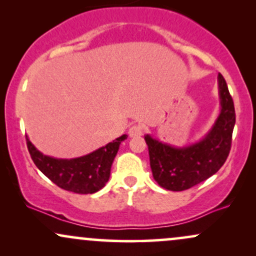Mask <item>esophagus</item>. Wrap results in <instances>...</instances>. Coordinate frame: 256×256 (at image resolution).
Wrapping results in <instances>:
<instances>
[{"label": "esophagus", "mask_w": 256, "mask_h": 256, "mask_svg": "<svg viewBox=\"0 0 256 256\" xmlns=\"http://www.w3.org/2000/svg\"><path fill=\"white\" fill-rule=\"evenodd\" d=\"M143 134V128L140 125H134L128 128V136L130 137H138Z\"/></svg>", "instance_id": "esophagus-1"}]
</instances>
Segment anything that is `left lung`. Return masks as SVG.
<instances>
[{
	"label": "left lung",
	"instance_id": "obj_1",
	"mask_svg": "<svg viewBox=\"0 0 256 256\" xmlns=\"http://www.w3.org/2000/svg\"><path fill=\"white\" fill-rule=\"evenodd\" d=\"M220 113L206 136L194 144L174 146L146 134L152 177L161 188L183 192L206 180L224 165L231 149L236 114L224 77L218 76Z\"/></svg>",
	"mask_w": 256,
	"mask_h": 256
}]
</instances>
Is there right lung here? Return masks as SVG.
<instances>
[{
  "instance_id": "add662e5",
  "label": "right lung",
  "mask_w": 256,
  "mask_h": 256,
  "mask_svg": "<svg viewBox=\"0 0 256 256\" xmlns=\"http://www.w3.org/2000/svg\"><path fill=\"white\" fill-rule=\"evenodd\" d=\"M128 138L122 134L107 146L80 158H55L44 155L26 136L28 152L34 165L61 189L76 194H94L101 190L110 176V167L119 146Z\"/></svg>"
}]
</instances>
